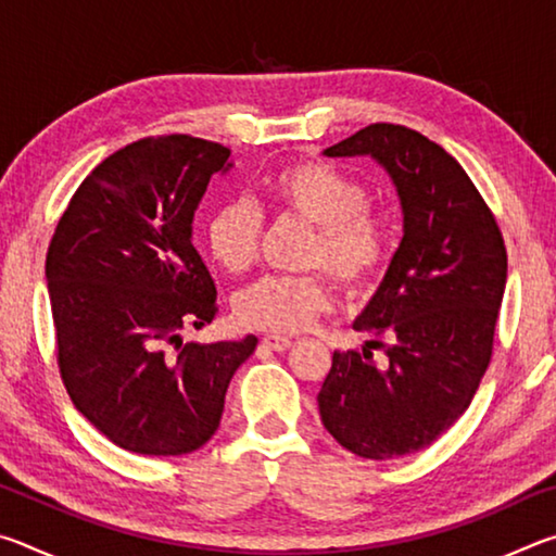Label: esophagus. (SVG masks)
Returning <instances> with one entry per match:
<instances>
[{"label": "esophagus", "mask_w": 556, "mask_h": 556, "mask_svg": "<svg viewBox=\"0 0 556 556\" xmlns=\"http://www.w3.org/2000/svg\"><path fill=\"white\" fill-rule=\"evenodd\" d=\"M262 345L269 348V351H275V353H285L287 348H291V338H287V336H265V338H262Z\"/></svg>", "instance_id": "34e87169"}]
</instances>
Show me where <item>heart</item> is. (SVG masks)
I'll list each match as a JSON object with an SVG mask.
<instances>
[{
	"instance_id": "heart-1",
	"label": "heart",
	"mask_w": 556,
	"mask_h": 556,
	"mask_svg": "<svg viewBox=\"0 0 556 556\" xmlns=\"http://www.w3.org/2000/svg\"><path fill=\"white\" fill-rule=\"evenodd\" d=\"M277 215L312 225L304 265L324 267L348 291H363L380 275L390 252L388 223L368 205V188L331 164L304 159L269 178L262 188ZM262 213L244 199L218 205L205 225V248L230 275L257 260ZM331 301L324 275H269L240 291L235 301L240 324L271 333H296Z\"/></svg>"
}]
</instances>
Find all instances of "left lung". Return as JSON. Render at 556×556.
I'll return each instance as SVG.
<instances>
[{"label":"left lung","instance_id":"8db88e82","mask_svg":"<svg viewBox=\"0 0 556 556\" xmlns=\"http://www.w3.org/2000/svg\"><path fill=\"white\" fill-rule=\"evenodd\" d=\"M324 154L375 159L397 188L404 235L353 324L370 341L363 353H333L318 412L351 454L407 456L434 444L481 384L507 279L505 242L468 174L419 131L378 122ZM372 346L389 355L384 369Z\"/></svg>","mask_w":556,"mask_h":556}]
</instances>
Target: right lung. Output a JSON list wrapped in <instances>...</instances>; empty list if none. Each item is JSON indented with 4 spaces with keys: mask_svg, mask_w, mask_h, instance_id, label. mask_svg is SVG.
<instances>
[{
    "mask_svg": "<svg viewBox=\"0 0 556 556\" xmlns=\"http://www.w3.org/2000/svg\"><path fill=\"white\" fill-rule=\"evenodd\" d=\"M230 149L188 135L139 139L73 193L46 255L65 390L112 444L144 456L201 448L257 338L184 343L213 321L215 285L193 215Z\"/></svg>",
    "mask_w": 556,
    "mask_h": 556,
    "instance_id": "add662e5",
    "label": "right lung"
}]
</instances>
